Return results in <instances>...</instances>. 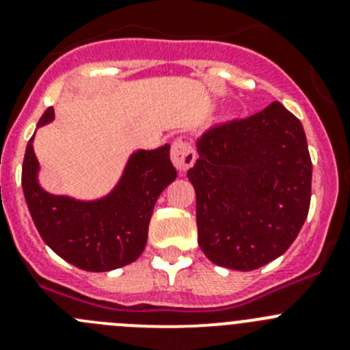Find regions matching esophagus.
Here are the masks:
<instances>
[{"instance_id": "34e87169", "label": "esophagus", "mask_w": 350, "mask_h": 350, "mask_svg": "<svg viewBox=\"0 0 350 350\" xmlns=\"http://www.w3.org/2000/svg\"><path fill=\"white\" fill-rule=\"evenodd\" d=\"M172 161L175 168L180 170V172H187L196 161V150H194L189 142L177 138L172 144Z\"/></svg>"}]
</instances>
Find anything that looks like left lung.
<instances>
[{
    "label": "left lung",
    "mask_w": 350,
    "mask_h": 350,
    "mask_svg": "<svg viewBox=\"0 0 350 350\" xmlns=\"http://www.w3.org/2000/svg\"><path fill=\"white\" fill-rule=\"evenodd\" d=\"M187 178L198 243L219 267L250 271L282 256L307 219L312 161L303 126L279 101L206 129Z\"/></svg>",
    "instance_id": "left-lung-1"
}]
</instances>
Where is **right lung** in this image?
Segmentation results:
<instances>
[{"mask_svg":"<svg viewBox=\"0 0 350 350\" xmlns=\"http://www.w3.org/2000/svg\"><path fill=\"white\" fill-rule=\"evenodd\" d=\"M52 119L54 108L49 107L38 126ZM36 170L31 137L23 163V189L31 217L55 254L88 271L116 270L140 258L156 200L177 177L170 145L133 154L117 189L100 202L82 203L45 193L36 182Z\"/></svg>","mask_w":350,"mask_h":350,"instance_id":"1","label":"right lung"}]
</instances>
